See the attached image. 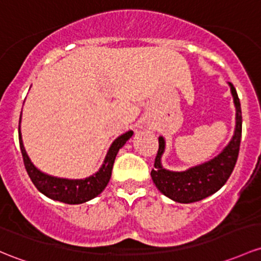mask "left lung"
Returning <instances> with one entry per match:
<instances>
[{
	"label": "left lung",
	"instance_id": "obj_1",
	"mask_svg": "<svg viewBox=\"0 0 261 261\" xmlns=\"http://www.w3.org/2000/svg\"><path fill=\"white\" fill-rule=\"evenodd\" d=\"M229 86L237 110L235 130L229 144L219 155L200 165L189 167L184 171H171L165 169L161 164L166 142L163 136L159 138V151L153 165L155 167L151 170V177L160 193H163L169 199L180 204L200 201L220 190L231 175L239 155L243 117H241L240 100L238 97L237 90L230 82Z\"/></svg>",
	"mask_w": 261,
	"mask_h": 261
}]
</instances>
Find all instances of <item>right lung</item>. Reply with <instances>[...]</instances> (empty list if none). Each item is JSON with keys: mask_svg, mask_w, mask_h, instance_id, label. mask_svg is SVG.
<instances>
[{"mask_svg": "<svg viewBox=\"0 0 261 261\" xmlns=\"http://www.w3.org/2000/svg\"><path fill=\"white\" fill-rule=\"evenodd\" d=\"M133 135L134 131L130 130L120 135L117 139H115L111 146H110L108 153H106L102 165L98 169V171L92 174L91 176L85 177V179H65V177H57L45 174V172L38 170L32 164L26 150H24L23 142H22L21 117L20 125H18L20 149L22 158H23L24 167H26V171L29 174L30 179L34 182V185L36 186L37 190L42 193L45 196L50 197L52 200H56V201H61L65 202V204L71 205L86 202L102 193L103 189L108 186L110 177H111L112 166H114L117 152Z\"/></svg>", "mask_w": 261, "mask_h": 261, "instance_id": "add662e5", "label": "right lung"}]
</instances>
